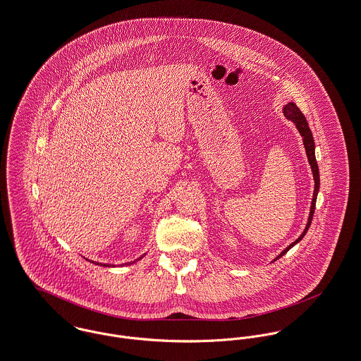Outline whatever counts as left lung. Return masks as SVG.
<instances>
[{"label": "left lung", "mask_w": 361, "mask_h": 361, "mask_svg": "<svg viewBox=\"0 0 361 361\" xmlns=\"http://www.w3.org/2000/svg\"><path fill=\"white\" fill-rule=\"evenodd\" d=\"M283 114L284 116L291 121L293 123H295L300 135L302 136V141H304V147H305L306 157H307V161H309V165L312 169V173H313V178H314V191H313V197H312V204H310V213H309V219L306 222L305 229L304 232L301 233V236L293 242L288 247L283 250L278 257L274 259L276 261L280 257H283L288 250L291 247H294L300 240H302V238L305 236L309 226H310V222L313 219V213H314V207H316V199H317V194H319V187H320V177H319V166H317V162H316V157H314V141H313V136H312V132L309 129V125L306 122L305 115L302 112L300 111V109L294 104V103H288L283 107Z\"/></svg>", "instance_id": "8db88e82"}]
</instances>
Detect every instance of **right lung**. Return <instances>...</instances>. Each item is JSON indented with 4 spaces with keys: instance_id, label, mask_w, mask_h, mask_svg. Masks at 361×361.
<instances>
[{
    "instance_id": "obj_1",
    "label": "right lung",
    "mask_w": 361,
    "mask_h": 361,
    "mask_svg": "<svg viewBox=\"0 0 361 361\" xmlns=\"http://www.w3.org/2000/svg\"><path fill=\"white\" fill-rule=\"evenodd\" d=\"M145 255V254H144ZM144 255H141L140 258H137V259H135V261H132V262H128V265H132V264H135V262H137L139 259H141ZM89 261V259H87ZM90 262H93V261H90ZM93 264H96V265H100V267H115V265H109V264H102V262H93Z\"/></svg>"
}]
</instances>
